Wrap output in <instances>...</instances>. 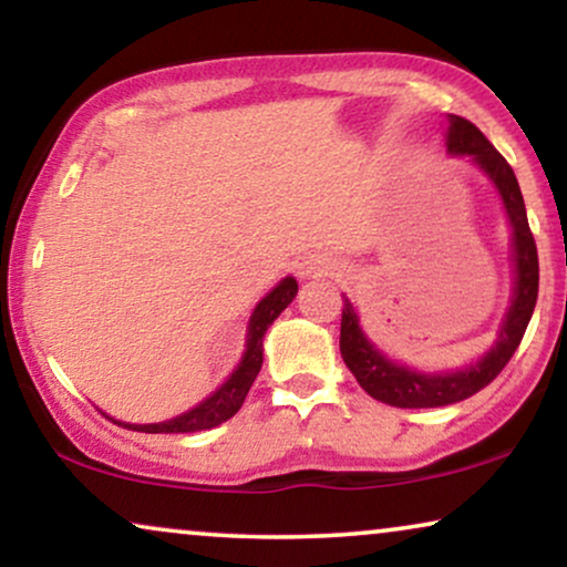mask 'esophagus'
Masks as SVG:
<instances>
[{
    "label": "esophagus",
    "mask_w": 567,
    "mask_h": 567,
    "mask_svg": "<svg viewBox=\"0 0 567 567\" xmlns=\"http://www.w3.org/2000/svg\"><path fill=\"white\" fill-rule=\"evenodd\" d=\"M300 277L303 279H321V277H331L339 269V261L331 259L327 254H311L300 261Z\"/></svg>",
    "instance_id": "obj_1"
}]
</instances>
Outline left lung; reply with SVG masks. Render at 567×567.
Here are the masks:
<instances>
[{
    "label": "left lung",
    "instance_id": "obj_1",
    "mask_svg": "<svg viewBox=\"0 0 567 567\" xmlns=\"http://www.w3.org/2000/svg\"><path fill=\"white\" fill-rule=\"evenodd\" d=\"M446 147L451 155H472V161L493 178L501 194L505 213H508L513 228V267H516V288L503 327L497 331L495 344L477 362L451 373H417L412 368L396 365L383 358L375 347L362 334L358 313L350 300L342 308V331H339V350H342L344 365L350 368L354 379L373 399L383 404L402 406V410H422V406H446L462 399H470L485 389L497 373L508 365L513 352L518 350L524 331L529 327L534 306L539 292V256L537 244L526 220L524 196H520L516 173L508 161L489 145L472 121L462 116H449Z\"/></svg>",
    "mask_w": 567,
    "mask_h": 567
}]
</instances>
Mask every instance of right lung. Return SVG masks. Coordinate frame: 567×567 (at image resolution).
I'll list each match as a JSON object with an SVG mask.
<instances>
[{
    "instance_id": "add662e5",
    "label": "right lung",
    "mask_w": 567,
    "mask_h": 567,
    "mask_svg": "<svg viewBox=\"0 0 567 567\" xmlns=\"http://www.w3.org/2000/svg\"><path fill=\"white\" fill-rule=\"evenodd\" d=\"M296 292H298L296 279L285 277L282 282H279L277 288L254 308L251 321H248L244 358H240L238 368L233 371L230 379L225 381L213 396H207L205 402L196 404L194 410L178 414V417L165 420V422H153V425H130V422H118V420L113 422L130 430H140V433H196V430H209V427L223 425V422L230 420L233 414L240 410V404H244L248 389H251L254 379L261 371V362H264L261 339L271 327V321H275L277 316L292 303Z\"/></svg>"
}]
</instances>
